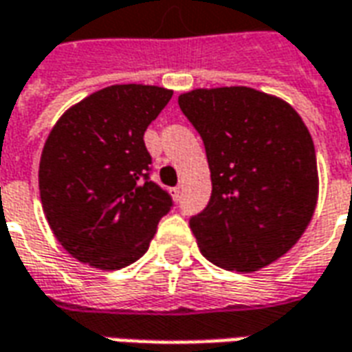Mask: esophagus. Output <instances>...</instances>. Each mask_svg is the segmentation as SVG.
<instances>
[{"instance_id":"obj_1","label":"esophagus","mask_w":352,"mask_h":352,"mask_svg":"<svg viewBox=\"0 0 352 352\" xmlns=\"http://www.w3.org/2000/svg\"><path fill=\"white\" fill-rule=\"evenodd\" d=\"M181 194H183L181 186H175V188H173V196H175V199H181Z\"/></svg>"}]
</instances>
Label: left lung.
Listing matches in <instances>:
<instances>
[{
    "mask_svg": "<svg viewBox=\"0 0 352 352\" xmlns=\"http://www.w3.org/2000/svg\"><path fill=\"white\" fill-rule=\"evenodd\" d=\"M211 169V198L190 219L209 262L256 272L302 237L317 206L315 145L287 101L254 88L224 87L179 96Z\"/></svg>",
    "mask_w": 352,
    "mask_h": 352,
    "instance_id": "obj_1",
    "label": "left lung"
}]
</instances>
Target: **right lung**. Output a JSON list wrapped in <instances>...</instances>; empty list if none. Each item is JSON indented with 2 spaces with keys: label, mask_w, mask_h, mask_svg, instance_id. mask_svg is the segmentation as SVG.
I'll return each mask as SVG.
<instances>
[{
  "label": "right lung",
  "mask_w": 352,
  "mask_h": 352,
  "mask_svg": "<svg viewBox=\"0 0 352 352\" xmlns=\"http://www.w3.org/2000/svg\"><path fill=\"white\" fill-rule=\"evenodd\" d=\"M173 92L115 85L67 109L49 133L39 162L45 217L73 258L100 270L133 264L173 207L151 181L145 130Z\"/></svg>",
  "instance_id": "1"
}]
</instances>
